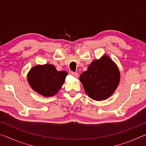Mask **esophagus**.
<instances>
[{
	"label": "esophagus",
	"mask_w": 146,
	"mask_h": 146,
	"mask_svg": "<svg viewBox=\"0 0 146 146\" xmlns=\"http://www.w3.org/2000/svg\"><path fill=\"white\" fill-rule=\"evenodd\" d=\"M71 75H72L73 76H74V77H75V78H77L78 76V74L77 73L71 72Z\"/></svg>",
	"instance_id": "34e87169"
}]
</instances>
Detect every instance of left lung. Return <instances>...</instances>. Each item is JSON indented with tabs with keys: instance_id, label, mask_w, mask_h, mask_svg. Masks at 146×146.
I'll return each mask as SVG.
<instances>
[{
	"instance_id": "left-lung-1",
	"label": "left lung",
	"mask_w": 146,
	"mask_h": 146,
	"mask_svg": "<svg viewBox=\"0 0 146 146\" xmlns=\"http://www.w3.org/2000/svg\"><path fill=\"white\" fill-rule=\"evenodd\" d=\"M80 80L89 97L100 101L114 92L119 83L120 73L111 59L106 55L93 61L88 70L80 75Z\"/></svg>"
}]
</instances>
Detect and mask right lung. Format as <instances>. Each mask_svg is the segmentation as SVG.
I'll use <instances>...</instances> for the list:
<instances>
[{"instance_id": "obj_1", "label": "right lung", "mask_w": 146, "mask_h": 146, "mask_svg": "<svg viewBox=\"0 0 146 146\" xmlns=\"http://www.w3.org/2000/svg\"><path fill=\"white\" fill-rule=\"evenodd\" d=\"M68 73L57 71L51 64L36 66L28 73L29 84L34 91L44 97H51L57 93L65 81Z\"/></svg>"}]
</instances>
